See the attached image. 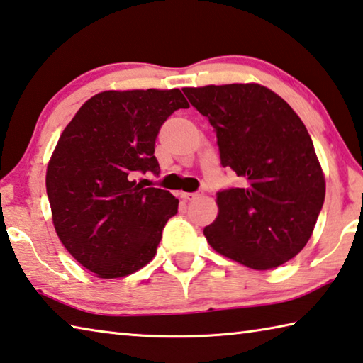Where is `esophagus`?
Here are the masks:
<instances>
[{"label": "esophagus", "instance_id": "obj_1", "mask_svg": "<svg viewBox=\"0 0 363 363\" xmlns=\"http://www.w3.org/2000/svg\"><path fill=\"white\" fill-rule=\"evenodd\" d=\"M201 194L200 192H184L181 196L184 200H195V199H199Z\"/></svg>", "mask_w": 363, "mask_h": 363}]
</instances>
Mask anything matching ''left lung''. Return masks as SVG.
Wrapping results in <instances>:
<instances>
[{
  "instance_id": "obj_1",
  "label": "left lung",
  "mask_w": 363,
  "mask_h": 363,
  "mask_svg": "<svg viewBox=\"0 0 363 363\" xmlns=\"http://www.w3.org/2000/svg\"><path fill=\"white\" fill-rule=\"evenodd\" d=\"M182 91L213 125L222 167L245 181L217 192L219 216L203 230L211 247L254 269L294 259L325 199L324 174L300 117L259 84Z\"/></svg>"
}]
</instances>
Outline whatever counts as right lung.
I'll use <instances>...</instances> for the list:
<instances>
[{
    "mask_svg": "<svg viewBox=\"0 0 363 363\" xmlns=\"http://www.w3.org/2000/svg\"><path fill=\"white\" fill-rule=\"evenodd\" d=\"M189 103L181 90L101 91L63 130L45 174L58 238L98 278H122L152 260L179 200L144 189L138 174H160L155 138Z\"/></svg>",
    "mask_w": 363,
    "mask_h": 363,
    "instance_id": "1",
    "label": "right lung"
}]
</instances>
